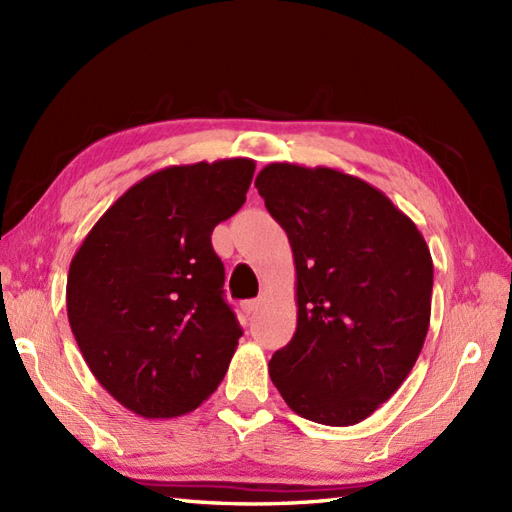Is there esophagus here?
<instances>
[{
    "label": "esophagus",
    "instance_id": "esophagus-1",
    "mask_svg": "<svg viewBox=\"0 0 512 512\" xmlns=\"http://www.w3.org/2000/svg\"><path fill=\"white\" fill-rule=\"evenodd\" d=\"M257 308H259V299H250V301L244 303V312L248 314V317H250V314H255Z\"/></svg>",
    "mask_w": 512,
    "mask_h": 512
}]
</instances>
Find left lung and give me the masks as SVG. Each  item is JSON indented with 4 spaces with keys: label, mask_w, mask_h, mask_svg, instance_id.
I'll list each match as a JSON object with an SVG mask.
<instances>
[{
    "label": "left lung",
    "mask_w": 512,
    "mask_h": 512,
    "mask_svg": "<svg viewBox=\"0 0 512 512\" xmlns=\"http://www.w3.org/2000/svg\"><path fill=\"white\" fill-rule=\"evenodd\" d=\"M297 268V332L268 372L301 418L350 427L396 394L431 319L418 226L372 184L330 167L266 165L255 180Z\"/></svg>",
    "instance_id": "left-lung-1"
}]
</instances>
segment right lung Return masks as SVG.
I'll list each match as a JSON object with an SVG mask.
<instances>
[{
	"label": "right lung",
	"mask_w": 512,
	"mask_h": 512,
	"mask_svg": "<svg viewBox=\"0 0 512 512\" xmlns=\"http://www.w3.org/2000/svg\"><path fill=\"white\" fill-rule=\"evenodd\" d=\"M253 173L250 158L151 173L72 257L74 339L107 394L138 416H184L222 383L242 328L224 301L211 233L242 209Z\"/></svg>",
	"instance_id": "add662e5"
}]
</instances>
